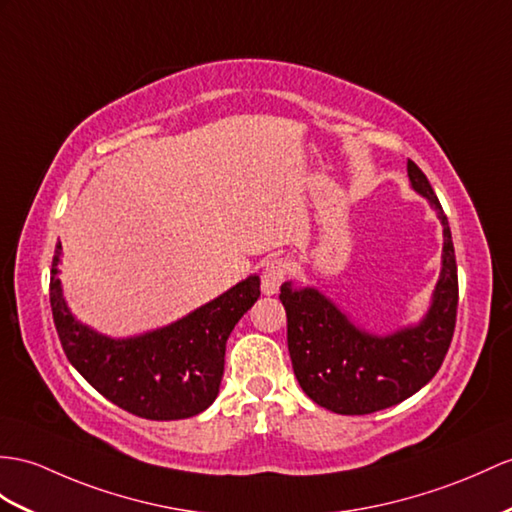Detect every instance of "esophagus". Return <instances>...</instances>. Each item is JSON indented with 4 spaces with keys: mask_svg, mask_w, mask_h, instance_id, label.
Wrapping results in <instances>:
<instances>
[{
    "mask_svg": "<svg viewBox=\"0 0 512 512\" xmlns=\"http://www.w3.org/2000/svg\"><path fill=\"white\" fill-rule=\"evenodd\" d=\"M286 280V263L282 258H271L263 267V276H260V289L265 295H276L280 291L282 282Z\"/></svg>",
    "mask_w": 512,
    "mask_h": 512,
    "instance_id": "1",
    "label": "esophagus"
}]
</instances>
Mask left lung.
I'll return each instance as SVG.
<instances>
[{
  "label": "left lung",
  "mask_w": 512,
  "mask_h": 512,
  "mask_svg": "<svg viewBox=\"0 0 512 512\" xmlns=\"http://www.w3.org/2000/svg\"><path fill=\"white\" fill-rule=\"evenodd\" d=\"M408 180L415 193L428 199L443 226L441 273L426 315L417 323L373 334L358 328L315 286H280L295 378L310 400L332 413L369 415L408 400L434 378L450 350L458 308L450 223L413 160H408Z\"/></svg>",
  "instance_id": "left-lung-1"
}]
</instances>
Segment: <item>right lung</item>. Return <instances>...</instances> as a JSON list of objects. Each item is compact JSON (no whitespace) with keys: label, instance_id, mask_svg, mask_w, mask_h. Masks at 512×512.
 Wrapping results in <instances>:
<instances>
[{"label":"right lung","instance_id":"obj_1","mask_svg":"<svg viewBox=\"0 0 512 512\" xmlns=\"http://www.w3.org/2000/svg\"><path fill=\"white\" fill-rule=\"evenodd\" d=\"M56 247L49 302L69 363L95 391L128 413L173 421L204 413L217 400L228 336L260 297L249 276L186 317L143 334L115 339L86 326L67 306Z\"/></svg>","mask_w":512,"mask_h":512}]
</instances>
